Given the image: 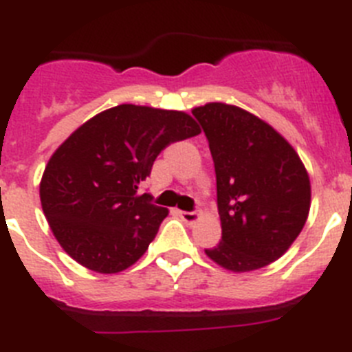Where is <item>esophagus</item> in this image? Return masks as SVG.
<instances>
[{
	"label": "esophagus",
	"mask_w": 352,
	"mask_h": 352,
	"mask_svg": "<svg viewBox=\"0 0 352 352\" xmlns=\"http://www.w3.org/2000/svg\"><path fill=\"white\" fill-rule=\"evenodd\" d=\"M179 217H182L183 222L186 223H195L199 220L197 211H179Z\"/></svg>",
	"instance_id": "1"
}]
</instances>
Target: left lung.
Instances as JSON below:
<instances>
[{
  "instance_id": "8db88e82",
  "label": "left lung",
  "mask_w": 352,
  "mask_h": 352,
  "mask_svg": "<svg viewBox=\"0 0 352 352\" xmlns=\"http://www.w3.org/2000/svg\"><path fill=\"white\" fill-rule=\"evenodd\" d=\"M192 114L210 142L222 223L220 243L204 252L229 272L264 268L307 222L309 173L280 133L245 109L211 102Z\"/></svg>"
}]
</instances>
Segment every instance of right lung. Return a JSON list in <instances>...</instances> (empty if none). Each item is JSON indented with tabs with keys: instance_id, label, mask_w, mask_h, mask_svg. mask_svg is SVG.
<instances>
[{
	"instance_id": "right-lung-1",
	"label": "right lung",
	"mask_w": 352,
	"mask_h": 352,
	"mask_svg": "<svg viewBox=\"0 0 352 352\" xmlns=\"http://www.w3.org/2000/svg\"><path fill=\"white\" fill-rule=\"evenodd\" d=\"M201 133L190 114L121 104L80 125L49 158L40 203L65 252L96 273L138 263L167 208L139 194L155 158L170 142Z\"/></svg>"
}]
</instances>
